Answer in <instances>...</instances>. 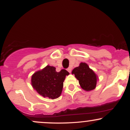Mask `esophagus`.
Wrapping results in <instances>:
<instances>
[{
  "label": "esophagus",
  "mask_w": 130,
  "mask_h": 130,
  "mask_svg": "<svg viewBox=\"0 0 130 130\" xmlns=\"http://www.w3.org/2000/svg\"><path fill=\"white\" fill-rule=\"evenodd\" d=\"M71 70H72V68H71V67H69L68 68H67V71H68L69 73L71 72Z\"/></svg>",
  "instance_id": "obj_1"
}]
</instances>
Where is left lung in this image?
<instances>
[{"label":"left lung","mask_w":130,"mask_h":130,"mask_svg":"<svg viewBox=\"0 0 130 130\" xmlns=\"http://www.w3.org/2000/svg\"><path fill=\"white\" fill-rule=\"evenodd\" d=\"M72 74L79 80L80 86L85 91H91L95 89L98 77L85 62H81L79 67L74 68Z\"/></svg>","instance_id":"8db88e82"}]
</instances>
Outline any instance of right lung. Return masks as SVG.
Here are the masks:
<instances>
[{"mask_svg": "<svg viewBox=\"0 0 130 130\" xmlns=\"http://www.w3.org/2000/svg\"><path fill=\"white\" fill-rule=\"evenodd\" d=\"M54 67L47 66L32 74L31 85L44 98L56 99L60 96L63 82L69 73L65 70L57 72Z\"/></svg>", "mask_w": 130, "mask_h": 130, "instance_id": "right-lung-1", "label": "right lung"}]
</instances>
